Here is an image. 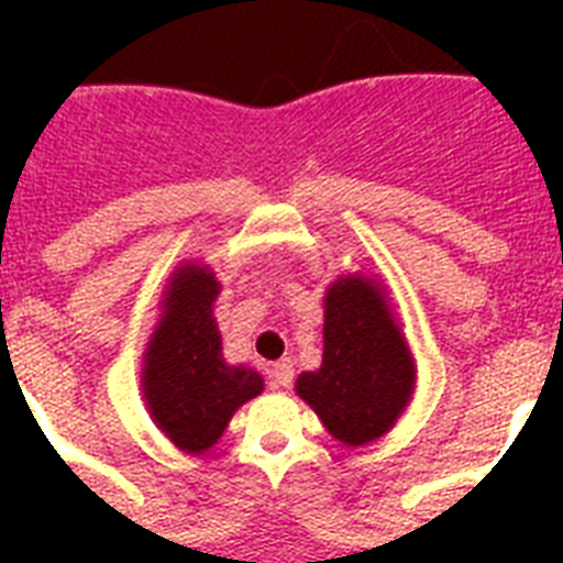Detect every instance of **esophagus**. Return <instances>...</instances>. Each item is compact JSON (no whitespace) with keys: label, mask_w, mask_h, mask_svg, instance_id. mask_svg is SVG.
Segmentation results:
<instances>
[{"label":"esophagus","mask_w":563,"mask_h":563,"mask_svg":"<svg viewBox=\"0 0 563 563\" xmlns=\"http://www.w3.org/2000/svg\"><path fill=\"white\" fill-rule=\"evenodd\" d=\"M291 379H295V368H291L289 360L274 362L272 365V385L274 388H289Z\"/></svg>","instance_id":"obj_1"}]
</instances>
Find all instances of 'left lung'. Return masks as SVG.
Here are the masks:
<instances>
[{
  "instance_id": "obj_1",
  "label": "left lung",
  "mask_w": 563,
  "mask_h": 563,
  "mask_svg": "<svg viewBox=\"0 0 563 563\" xmlns=\"http://www.w3.org/2000/svg\"><path fill=\"white\" fill-rule=\"evenodd\" d=\"M415 365L371 280L342 277L324 298V362L298 376V394L330 435L362 446L385 435L411 397Z\"/></svg>"
}]
</instances>
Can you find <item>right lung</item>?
<instances>
[{"label": "right lung", "instance_id": "1", "mask_svg": "<svg viewBox=\"0 0 563 563\" xmlns=\"http://www.w3.org/2000/svg\"><path fill=\"white\" fill-rule=\"evenodd\" d=\"M219 283L207 268L184 265L169 283L166 316L145 353L143 391L157 427L187 453L221 438L233 411L263 391V376L221 360L212 321Z\"/></svg>", "mask_w": 563, "mask_h": 563}]
</instances>
